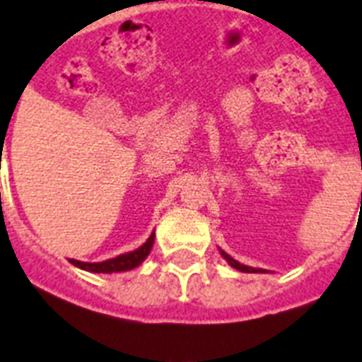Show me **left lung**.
I'll use <instances>...</instances> for the list:
<instances>
[{
  "label": "left lung",
  "mask_w": 362,
  "mask_h": 362,
  "mask_svg": "<svg viewBox=\"0 0 362 362\" xmlns=\"http://www.w3.org/2000/svg\"><path fill=\"white\" fill-rule=\"evenodd\" d=\"M220 253H221V257L226 259L227 263L231 264L233 269L240 270V272H267V270H264V269H253V267H247V264H242V263H238L237 259H233L231 255H229V253H226V252H223V250H220Z\"/></svg>",
  "instance_id": "8db88e82"
}]
</instances>
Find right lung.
<instances>
[{
  "label": "right lung",
  "mask_w": 362,
  "mask_h": 362,
  "mask_svg": "<svg viewBox=\"0 0 362 362\" xmlns=\"http://www.w3.org/2000/svg\"><path fill=\"white\" fill-rule=\"evenodd\" d=\"M153 240H156V233H152L148 240L139 246L133 252L122 253L118 257L107 259V261H101V263H84V261H76V259H69L71 263L78 267L82 270H88V272H98V274H112V272H125V270H131L139 267V264L148 257V253L152 250Z\"/></svg>",
  "instance_id": "1"
}]
</instances>
